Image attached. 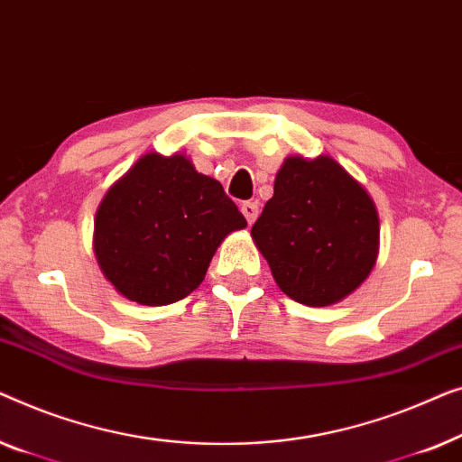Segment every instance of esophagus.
I'll return each mask as SVG.
<instances>
[{
    "label": "esophagus",
    "instance_id": "1",
    "mask_svg": "<svg viewBox=\"0 0 462 462\" xmlns=\"http://www.w3.org/2000/svg\"><path fill=\"white\" fill-rule=\"evenodd\" d=\"M240 211H243V216L246 219V224H253L257 219V213H259V207L257 203H251V200H246V203L240 205Z\"/></svg>",
    "mask_w": 462,
    "mask_h": 462
}]
</instances>
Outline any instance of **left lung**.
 Instances as JSON below:
<instances>
[{"mask_svg":"<svg viewBox=\"0 0 462 462\" xmlns=\"http://www.w3.org/2000/svg\"><path fill=\"white\" fill-rule=\"evenodd\" d=\"M281 291L310 308L333 305L366 281L379 255V213L333 157L284 159L274 197L251 228Z\"/></svg>","mask_w":462,"mask_h":462,"instance_id":"obj_1","label":"left lung"}]
</instances>
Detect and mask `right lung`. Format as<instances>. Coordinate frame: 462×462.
I'll return each mask as SVG.
<instances>
[{
  "label": "right lung",
  "instance_id": "1",
  "mask_svg": "<svg viewBox=\"0 0 462 462\" xmlns=\"http://www.w3.org/2000/svg\"><path fill=\"white\" fill-rule=\"evenodd\" d=\"M245 226L222 184L186 154L146 152L104 194L94 255L116 293L167 305L199 289L217 246Z\"/></svg>",
  "mask_w": 462,
  "mask_h": 462
}]
</instances>
